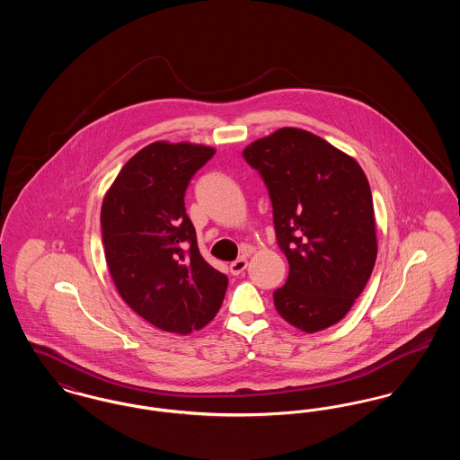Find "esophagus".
Listing matches in <instances>:
<instances>
[{"label": "esophagus", "instance_id": "obj_1", "mask_svg": "<svg viewBox=\"0 0 460 460\" xmlns=\"http://www.w3.org/2000/svg\"><path fill=\"white\" fill-rule=\"evenodd\" d=\"M246 259H238V261H234V262L229 265V272L233 274V276H240L241 272L246 269Z\"/></svg>", "mask_w": 460, "mask_h": 460}]
</instances>
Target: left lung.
Wrapping results in <instances>:
<instances>
[{
    "label": "left lung",
    "mask_w": 460,
    "mask_h": 460,
    "mask_svg": "<svg viewBox=\"0 0 460 460\" xmlns=\"http://www.w3.org/2000/svg\"><path fill=\"white\" fill-rule=\"evenodd\" d=\"M272 201L276 240L289 263L274 305L315 332L341 321L371 278L377 241L367 177L323 137L283 128L243 150Z\"/></svg>",
    "instance_id": "left-lung-1"
}]
</instances>
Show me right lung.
I'll return each instance as SVG.
<instances>
[{"label": "right lung", "mask_w": 460, "mask_h": 460, "mask_svg": "<svg viewBox=\"0 0 460 460\" xmlns=\"http://www.w3.org/2000/svg\"><path fill=\"white\" fill-rule=\"evenodd\" d=\"M216 154L156 141L132 156L102 205V234L119 295L155 328L190 334L219 312L227 276L199 255L186 214L191 177Z\"/></svg>", "instance_id": "add662e5"}]
</instances>
